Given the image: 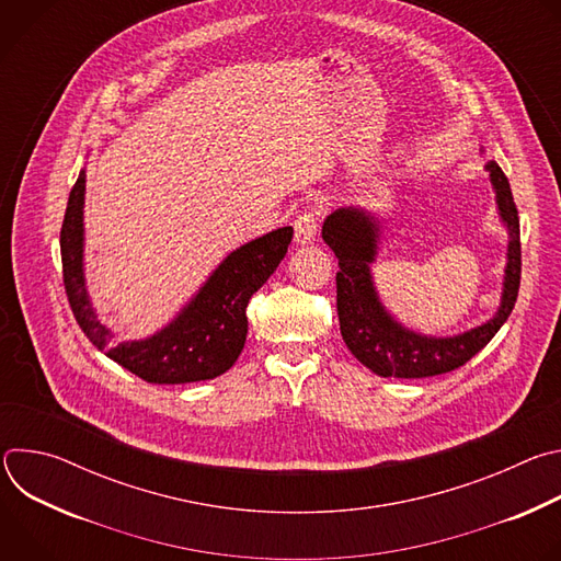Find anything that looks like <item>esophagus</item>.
<instances>
[{"instance_id": "1", "label": "esophagus", "mask_w": 561, "mask_h": 561, "mask_svg": "<svg viewBox=\"0 0 561 561\" xmlns=\"http://www.w3.org/2000/svg\"><path fill=\"white\" fill-rule=\"evenodd\" d=\"M295 244L297 247H308L314 234H317V215L312 210L308 213H301L297 219H295Z\"/></svg>"}]
</instances>
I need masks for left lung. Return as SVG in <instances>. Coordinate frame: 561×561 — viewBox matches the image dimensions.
Instances as JSON below:
<instances>
[{
	"label": "left lung",
	"instance_id": "1",
	"mask_svg": "<svg viewBox=\"0 0 561 561\" xmlns=\"http://www.w3.org/2000/svg\"><path fill=\"white\" fill-rule=\"evenodd\" d=\"M484 169L495 191L500 221L508 232L502 297L489 322L457 335L437 337L413 331L383 306L373 279V264L379 255L386 224L381 215L362 206H346L324 219L322 237L340 260V331L348 351L375 375L420 379L455 370L482 351L513 312L522 277L519 217L500 164L489 159Z\"/></svg>",
	"mask_w": 561,
	"mask_h": 561
}]
</instances>
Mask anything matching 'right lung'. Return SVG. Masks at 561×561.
Instances as JSON below:
<instances>
[{
	"instance_id": "right-lung-1",
	"label": "right lung",
	"mask_w": 561,
	"mask_h": 561,
	"mask_svg": "<svg viewBox=\"0 0 561 561\" xmlns=\"http://www.w3.org/2000/svg\"><path fill=\"white\" fill-rule=\"evenodd\" d=\"M84 193L87 169L79 171L70 191L59 234L64 286L79 329L98 351L148 383H191L226 373L247 344L249 299L284 260L293 226L271 230L230 251L157 333L113 344L115 335L100 322L87 288Z\"/></svg>"
}]
</instances>
